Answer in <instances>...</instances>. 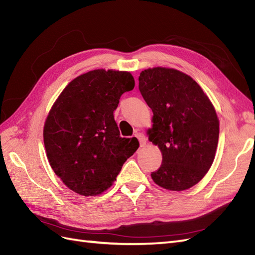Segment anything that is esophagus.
I'll return each mask as SVG.
<instances>
[{"instance_id": "1", "label": "esophagus", "mask_w": 255, "mask_h": 255, "mask_svg": "<svg viewBox=\"0 0 255 255\" xmlns=\"http://www.w3.org/2000/svg\"><path fill=\"white\" fill-rule=\"evenodd\" d=\"M134 135H135V138L139 140V142H140V146H141V147H143V146H145V145H146V139H145L144 134L138 132V133H135Z\"/></svg>"}]
</instances>
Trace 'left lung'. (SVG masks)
<instances>
[{
  "instance_id": "1",
  "label": "left lung",
  "mask_w": 255,
  "mask_h": 255,
  "mask_svg": "<svg viewBox=\"0 0 255 255\" xmlns=\"http://www.w3.org/2000/svg\"><path fill=\"white\" fill-rule=\"evenodd\" d=\"M139 90L153 111L148 139L162 154L153 181L169 191L197 184L212 165L219 141L211 101L191 76L168 68L142 71Z\"/></svg>"
}]
</instances>
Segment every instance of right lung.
Wrapping results in <instances>:
<instances>
[{
	"label": "right lung",
	"instance_id": "add662e5",
	"mask_svg": "<svg viewBox=\"0 0 255 255\" xmlns=\"http://www.w3.org/2000/svg\"><path fill=\"white\" fill-rule=\"evenodd\" d=\"M134 87L129 72L94 70L69 83L44 125V145L55 173L70 190L96 196L112 186L124 162L139 147L122 138L113 112Z\"/></svg>",
	"mask_w": 255,
	"mask_h": 255
}]
</instances>
